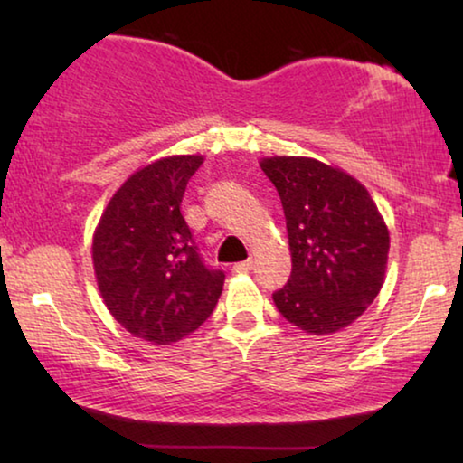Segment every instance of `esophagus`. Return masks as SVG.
Listing matches in <instances>:
<instances>
[{"instance_id": "obj_1", "label": "esophagus", "mask_w": 463, "mask_h": 463, "mask_svg": "<svg viewBox=\"0 0 463 463\" xmlns=\"http://www.w3.org/2000/svg\"><path fill=\"white\" fill-rule=\"evenodd\" d=\"M252 259H246V261H240V263H236L233 265V274H246V271H250L252 269Z\"/></svg>"}]
</instances>
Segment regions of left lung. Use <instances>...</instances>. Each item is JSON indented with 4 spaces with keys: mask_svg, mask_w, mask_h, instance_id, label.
<instances>
[{
    "mask_svg": "<svg viewBox=\"0 0 463 463\" xmlns=\"http://www.w3.org/2000/svg\"><path fill=\"white\" fill-rule=\"evenodd\" d=\"M259 166L287 217L293 269L274 303L309 335L350 326L385 280L390 232L371 194L345 170L316 157L271 156Z\"/></svg>",
    "mask_w": 463,
    "mask_h": 463,
    "instance_id": "8db88e82",
    "label": "left lung"
}]
</instances>
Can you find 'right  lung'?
<instances>
[{"mask_svg": "<svg viewBox=\"0 0 463 463\" xmlns=\"http://www.w3.org/2000/svg\"><path fill=\"white\" fill-rule=\"evenodd\" d=\"M204 156H168L126 179L92 236L94 276L107 309L154 345L192 335L217 306L225 274L208 269L181 214Z\"/></svg>", "mask_w": 463, "mask_h": 463, "instance_id": "obj_1", "label": "right lung"}]
</instances>
